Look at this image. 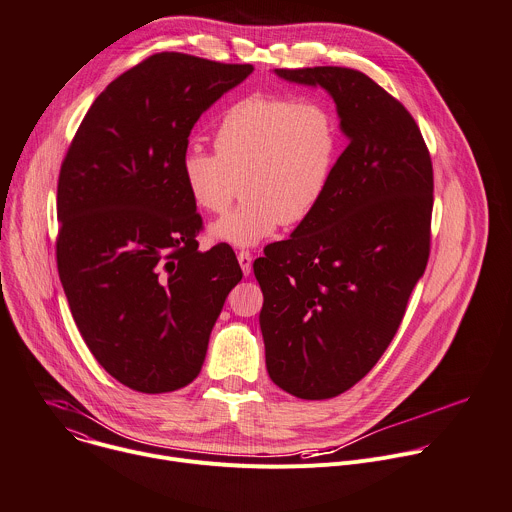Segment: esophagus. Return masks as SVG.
<instances>
[{"label":"esophagus","instance_id":"1","mask_svg":"<svg viewBox=\"0 0 512 512\" xmlns=\"http://www.w3.org/2000/svg\"><path fill=\"white\" fill-rule=\"evenodd\" d=\"M237 259H239V265H241L243 273L249 275V273L253 271V257H251V253H249V251H241V253L237 255Z\"/></svg>","mask_w":512,"mask_h":512}]
</instances>
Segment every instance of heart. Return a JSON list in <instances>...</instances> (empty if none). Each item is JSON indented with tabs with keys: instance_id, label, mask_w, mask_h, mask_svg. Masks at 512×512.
Wrapping results in <instances>:
<instances>
[{
	"instance_id": "heart-1",
	"label": "heart",
	"mask_w": 512,
	"mask_h": 512,
	"mask_svg": "<svg viewBox=\"0 0 512 512\" xmlns=\"http://www.w3.org/2000/svg\"><path fill=\"white\" fill-rule=\"evenodd\" d=\"M214 148L188 145L182 182L200 210L221 214L243 180L245 202L210 225L208 239L245 249L316 212L338 162L340 129L320 101L251 95L218 121Z\"/></svg>"
}]
</instances>
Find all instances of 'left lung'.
<instances>
[{
	"label": "left lung",
	"instance_id": "obj_1",
	"mask_svg": "<svg viewBox=\"0 0 512 512\" xmlns=\"http://www.w3.org/2000/svg\"><path fill=\"white\" fill-rule=\"evenodd\" d=\"M275 75L322 87L348 139L316 212L253 263L271 381L300 399H330L375 367L425 271L431 158L409 111L362 72Z\"/></svg>",
	"mask_w": 512,
	"mask_h": 512
}]
</instances>
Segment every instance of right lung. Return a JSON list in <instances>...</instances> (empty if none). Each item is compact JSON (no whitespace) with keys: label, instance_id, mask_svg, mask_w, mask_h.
Here are the masks:
<instances>
[{"label":"right lung","instance_id":"right-lung-1","mask_svg":"<svg viewBox=\"0 0 512 512\" xmlns=\"http://www.w3.org/2000/svg\"><path fill=\"white\" fill-rule=\"evenodd\" d=\"M251 72L182 52L145 58L95 99L62 162L58 275L89 350L133 391L198 377L243 277L233 249H198L180 160L200 115Z\"/></svg>","mask_w":512,"mask_h":512}]
</instances>
